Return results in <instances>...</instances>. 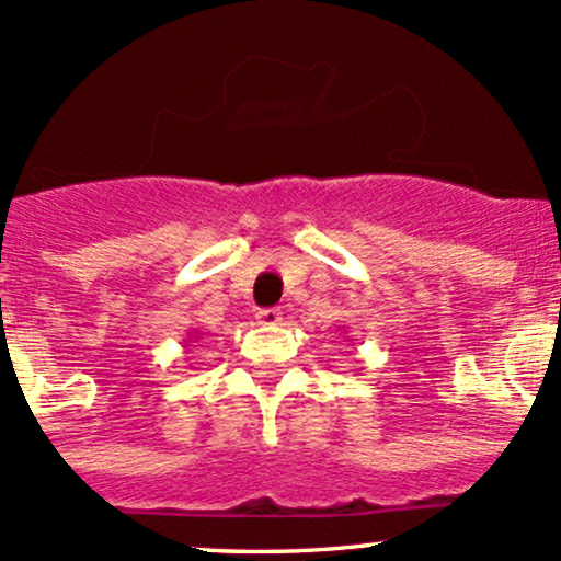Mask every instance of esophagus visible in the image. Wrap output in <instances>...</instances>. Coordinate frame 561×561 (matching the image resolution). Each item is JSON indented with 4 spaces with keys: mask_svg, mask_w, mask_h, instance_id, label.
Instances as JSON below:
<instances>
[{
    "mask_svg": "<svg viewBox=\"0 0 561 561\" xmlns=\"http://www.w3.org/2000/svg\"><path fill=\"white\" fill-rule=\"evenodd\" d=\"M255 319H259V324L263 327H276L282 321V311L279 308H263V311L255 313Z\"/></svg>",
    "mask_w": 561,
    "mask_h": 561,
    "instance_id": "34e87169",
    "label": "esophagus"
}]
</instances>
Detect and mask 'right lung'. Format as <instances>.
Masks as SVG:
<instances>
[{
	"instance_id": "add662e5",
	"label": "right lung",
	"mask_w": 561,
	"mask_h": 561,
	"mask_svg": "<svg viewBox=\"0 0 561 561\" xmlns=\"http://www.w3.org/2000/svg\"><path fill=\"white\" fill-rule=\"evenodd\" d=\"M192 337H195V334H190V343H192Z\"/></svg>"
}]
</instances>
